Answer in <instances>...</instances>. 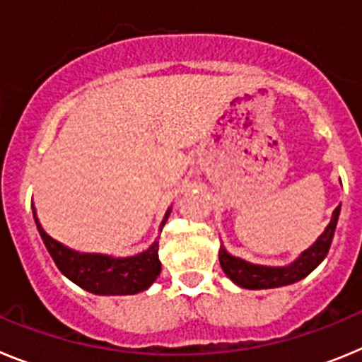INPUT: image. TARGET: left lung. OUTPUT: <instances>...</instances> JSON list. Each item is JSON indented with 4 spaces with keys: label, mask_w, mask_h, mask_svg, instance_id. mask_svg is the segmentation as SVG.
Wrapping results in <instances>:
<instances>
[{
    "label": "left lung",
    "mask_w": 362,
    "mask_h": 362,
    "mask_svg": "<svg viewBox=\"0 0 362 362\" xmlns=\"http://www.w3.org/2000/svg\"><path fill=\"white\" fill-rule=\"evenodd\" d=\"M339 214H341V204L334 210L330 223L325 228V232L319 235L317 241L313 243L310 248H306L305 252H300L299 257L296 261H292L290 264H284V267H268V264L250 263L246 259L228 254L225 245L221 243V268H223V272H225L226 277L232 283H235L241 288L248 290L279 288V286H286V284H293L297 281L305 279L310 272H313L322 263V259L326 257V254L330 250Z\"/></svg>",
    "instance_id": "obj_1"
}]
</instances>
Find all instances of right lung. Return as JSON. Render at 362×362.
<instances>
[{
    "mask_svg": "<svg viewBox=\"0 0 362 362\" xmlns=\"http://www.w3.org/2000/svg\"><path fill=\"white\" fill-rule=\"evenodd\" d=\"M170 212L172 206L166 210L161 225H159V232L165 226ZM32 214H34L37 232H40L56 267L66 279L78 284L79 288L86 290V292L95 293V296H134V293L148 290L161 274L158 238L145 252L129 255V257L79 252L50 238L41 226L34 206H32Z\"/></svg>",
    "mask_w": 362,
    "mask_h": 362,
    "instance_id": "right-lung-1",
    "label": "right lung"
}]
</instances>
